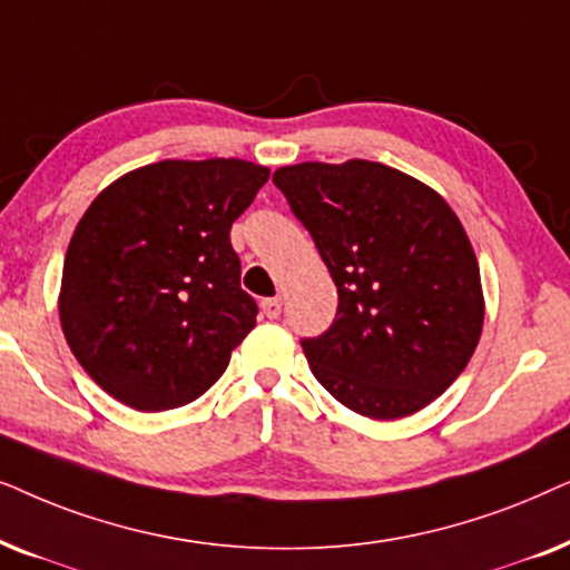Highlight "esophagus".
I'll return each mask as SVG.
<instances>
[{
  "label": "esophagus",
  "mask_w": 570,
  "mask_h": 570,
  "mask_svg": "<svg viewBox=\"0 0 570 570\" xmlns=\"http://www.w3.org/2000/svg\"><path fill=\"white\" fill-rule=\"evenodd\" d=\"M263 315L268 317V321H276L281 315V299L278 297H271V299H263Z\"/></svg>",
  "instance_id": "34e87169"
}]
</instances>
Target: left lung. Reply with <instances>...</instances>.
<instances>
[{
  "instance_id": "left-lung-1",
  "label": "left lung",
  "mask_w": 570,
  "mask_h": 570,
  "mask_svg": "<svg viewBox=\"0 0 570 570\" xmlns=\"http://www.w3.org/2000/svg\"><path fill=\"white\" fill-rule=\"evenodd\" d=\"M338 289L336 321L302 338L317 383L352 412L399 420L435 401L480 344L472 242L449 203L377 161L273 174Z\"/></svg>"
}]
</instances>
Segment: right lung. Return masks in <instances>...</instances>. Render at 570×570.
<instances>
[{"label": "right lung", "mask_w": 570, "mask_h": 570, "mask_svg": "<svg viewBox=\"0 0 570 570\" xmlns=\"http://www.w3.org/2000/svg\"><path fill=\"white\" fill-rule=\"evenodd\" d=\"M268 174L239 158L158 161L90 203L65 255L59 321L109 396L164 412L224 375L257 315L229 232Z\"/></svg>", "instance_id": "right-lung-1"}]
</instances>
